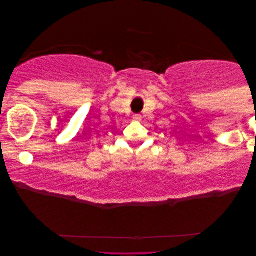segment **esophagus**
Returning <instances> with one entry per match:
<instances>
[{"instance_id":"esophagus-1","label":"esophagus","mask_w":256,"mask_h":256,"mask_svg":"<svg viewBox=\"0 0 256 256\" xmlns=\"http://www.w3.org/2000/svg\"><path fill=\"white\" fill-rule=\"evenodd\" d=\"M132 118H134V121H138V122H140L141 121V118H142V116L140 114H135L134 116H132Z\"/></svg>"}]
</instances>
